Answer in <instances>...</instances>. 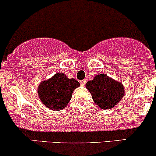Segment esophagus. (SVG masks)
<instances>
[{"instance_id": "obj_1", "label": "esophagus", "mask_w": 156, "mask_h": 156, "mask_svg": "<svg viewBox=\"0 0 156 156\" xmlns=\"http://www.w3.org/2000/svg\"><path fill=\"white\" fill-rule=\"evenodd\" d=\"M86 81H87L86 79H83V80H82V81H80V83H81V86H84L85 83H86Z\"/></svg>"}]
</instances>
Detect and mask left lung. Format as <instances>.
Instances as JSON below:
<instances>
[{
	"label": "left lung",
	"mask_w": 156,
	"mask_h": 156,
	"mask_svg": "<svg viewBox=\"0 0 156 156\" xmlns=\"http://www.w3.org/2000/svg\"><path fill=\"white\" fill-rule=\"evenodd\" d=\"M86 87L95 103L104 109L115 107L124 94L122 83L104 74L98 75L92 81L87 82Z\"/></svg>",
	"instance_id": "1"
}]
</instances>
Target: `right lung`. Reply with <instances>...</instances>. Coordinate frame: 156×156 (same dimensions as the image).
Wrapping results in <instances>:
<instances>
[{"label": "right lung", "mask_w": 156, "mask_h": 156, "mask_svg": "<svg viewBox=\"0 0 156 156\" xmlns=\"http://www.w3.org/2000/svg\"><path fill=\"white\" fill-rule=\"evenodd\" d=\"M80 86L74 78H68L64 73H56L49 80L43 81L38 87V95L43 104L52 110L64 109L73 95V92Z\"/></svg>", "instance_id": "add662e5"}]
</instances>
